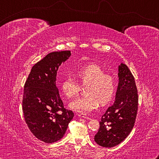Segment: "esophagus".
Wrapping results in <instances>:
<instances>
[{
	"instance_id": "1",
	"label": "esophagus",
	"mask_w": 159,
	"mask_h": 159,
	"mask_svg": "<svg viewBox=\"0 0 159 159\" xmlns=\"http://www.w3.org/2000/svg\"><path fill=\"white\" fill-rule=\"evenodd\" d=\"M78 116L80 118H87V119H90V118L88 117V116H86V114H83V113H80V114H79Z\"/></svg>"
}]
</instances>
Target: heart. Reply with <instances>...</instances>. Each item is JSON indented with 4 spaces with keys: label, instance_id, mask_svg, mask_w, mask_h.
<instances>
[{
    "label": "heart",
    "instance_id": "b5f03b06",
    "mask_svg": "<svg viewBox=\"0 0 159 159\" xmlns=\"http://www.w3.org/2000/svg\"><path fill=\"white\" fill-rule=\"evenodd\" d=\"M74 76L85 89V96L71 102L70 108L79 112H90L100 105L111 101L116 92L117 83L114 76L105 74L100 67L89 65L76 70ZM61 88L66 98H73L79 94L80 88L76 80L67 77L61 83Z\"/></svg>",
    "mask_w": 159,
    "mask_h": 159
}]
</instances>
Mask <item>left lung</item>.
Instances as JSON below:
<instances>
[{
    "label": "left lung",
    "mask_w": 159,
    "mask_h": 159,
    "mask_svg": "<svg viewBox=\"0 0 159 159\" xmlns=\"http://www.w3.org/2000/svg\"><path fill=\"white\" fill-rule=\"evenodd\" d=\"M118 84L115 102L102 115L95 141L99 146L113 147L130 133L138 112V95L134 76L125 64L118 66Z\"/></svg>",
    "instance_id": "obj_1"
}]
</instances>
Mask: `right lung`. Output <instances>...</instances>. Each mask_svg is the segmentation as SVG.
Segmentation results:
<instances>
[{"label": "right lung", "instance_id": "1", "mask_svg": "<svg viewBox=\"0 0 159 159\" xmlns=\"http://www.w3.org/2000/svg\"><path fill=\"white\" fill-rule=\"evenodd\" d=\"M71 51L52 52L32 67L24 87L22 110L34 135L45 143L63 138L74 114L64 108L56 86L57 71Z\"/></svg>", "mask_w": 159, "mask_h": 159}]
</instances>
